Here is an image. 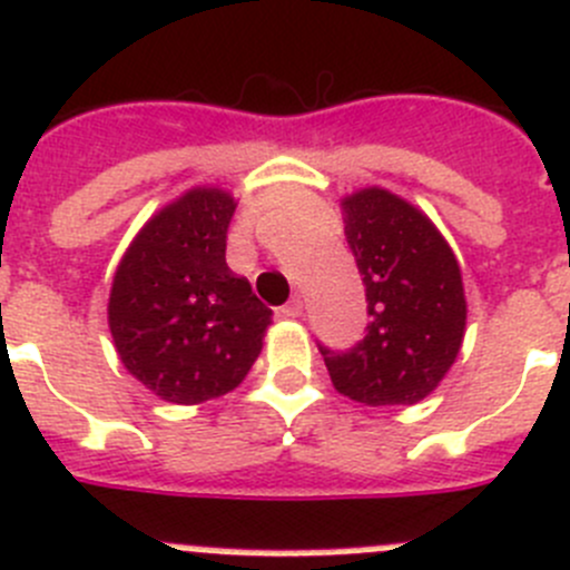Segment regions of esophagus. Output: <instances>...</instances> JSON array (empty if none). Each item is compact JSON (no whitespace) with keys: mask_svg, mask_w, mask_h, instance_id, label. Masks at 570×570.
<instances>
[{"mask_svg":"<svg viewBox=\"0 0 570 570\" xmlns=\"http://www.w3.org/2000/svg\"><path fill=\"white\" fill-rule=\"evenodd\" d=\"M278 315L281 317H301L303 315V297L301 295L292 297V301L286 303V306H281Z\"/></svg>","mask_w":570,"mask_h":570,"instance_id":"1","label":"esophagus"}]
</instances>
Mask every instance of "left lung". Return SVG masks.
Returning a JSON list of instances; mask_svg holds the SVG:
<instances>
[{
    "label": "left lung",
    "mask_w": 570,
    "mask_h": 570,
    "mask_svg": "<svg viewBox=\"0 0 570 570\" xmlns=\"http://www.w3.org/2000/svg\"><path fill=\"white\" fill-rule=\"evenodd\" d=\"M368 301V334L321 348L337 393L371 407L416 405L453 368L466 332L459 258L424 210L371 185L340 199Z\"/></svg>",
    "instance_id": "8db88e82"
}]
</instances>
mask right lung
Returning a JSON list of instances; mask_svg holds the SVG:
<instances>
[{
	"label": "right lung",
	"instance_id": "right-lung-1",
	"mask_svg": "<svg viewBox=\"0 0 570 570\" xmlns=\"http://www.w3.org/2000/svg\"><path fill=\"white\" fill-rule=\"evenodd\" d=\"M236 199L196 185L159 207L117 264L109 332L137 382L171 405L238 387L258 360L273 312L225 261Z\"/></svg>",
	"mask_w": 570,
	"mask_h": 570
}]
</instances>
